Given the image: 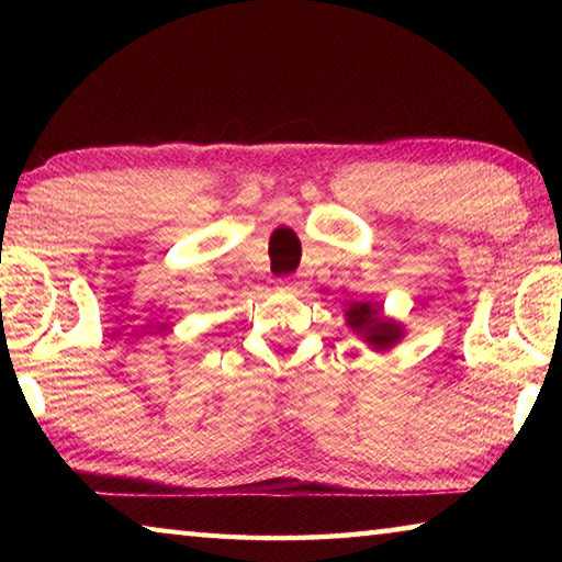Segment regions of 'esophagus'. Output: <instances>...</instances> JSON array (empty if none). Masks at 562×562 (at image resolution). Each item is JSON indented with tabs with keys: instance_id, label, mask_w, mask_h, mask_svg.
<instances>
[{
	"instance_id": "obj_1",
	"label": "esophagus",
	"mask_w": 562,
	"mask_h": 562,
	"mask_svg": "<svg viewBox=\"0 0 562 562\" xmlns=\"http://www.w3.org/2000/svg\"><path fill=\"white\" fill-rule=\"evenodd\" d=\"M278 288H280V290H284V292H294V290H297V282H294L292 278H280Z\"/></svg>"
}]
</instances>
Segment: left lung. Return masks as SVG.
<instances>
[{
	"label": "left lung",
	"mask_w": 562,
	"mask_h": 562,
	"mask_svg": "<svg viewBox=\"0 0 562 562\" xmlns=\"http://www.w3.org/2000/svg\"><path fill=\"white\" fill-rule=\"evenodd\" d=\"M347 322L351 329L361 331L367 337V341H372L374 347H392L394 341L402 337V327L396 322H384L379 317V304H369V302H359L351 304L347 310Z\"/></svg>",
	"instance_id": "obj_1"
}]
</instances>
